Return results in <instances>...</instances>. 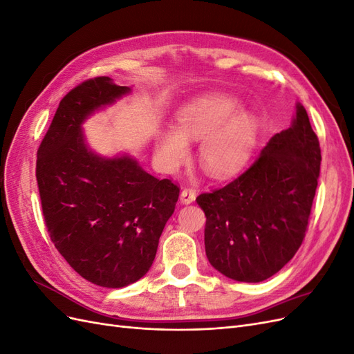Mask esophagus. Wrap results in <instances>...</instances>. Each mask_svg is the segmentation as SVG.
<instances>
[{"label":"esophagus","instance_id":"obj_1","mask_svg":"<svg viewBox=\"0 0 354 354\" xmlns=\"http://www.w3.org/2000/svg\"><path fill=\"white\" fill-rule=\"evenodd\" d=\"M195 199H196V192H195V189L185 187L183 190H181L180 201L183 202V203H192Z\"/></svg>","mask_w":354,"mask_h":354}]
</instances>
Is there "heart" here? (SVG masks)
<instances>
[{
	"mask_svg": "<svg viewBox=\"0 0 354 354\" xmlns=\"http://www.w3.org/2000/svg\"><path fill=\"white\" fill-rule=\"evenodd\" d=\"M238 102L229 95L212 94L196 99L178 113V128H168L158 138L156 152L168 169H176L189 153L187 140H202L199 162L212 177L232 176L250 159L259 120L239 112Z\"/></svg>",
	"mask_w": 354,
	"mask_h": 354,
	"instance_id": "heart-1",
	"label": "heart"
}]
</instances>
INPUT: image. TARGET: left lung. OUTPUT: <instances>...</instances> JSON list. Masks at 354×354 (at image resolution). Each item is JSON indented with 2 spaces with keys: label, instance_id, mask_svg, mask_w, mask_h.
<instances>
[{
  "label": "left lung",
  "instance_id": "left-lung-1",
  "mask_svg": "<svg viewBox=\"0 0 354 354\" xmlns=\"http://www.w3.org/2000/svg\"><path fill=\"white\" fill-rule=\"evenodd\" d=\"M320 146L303 104L292 125L224 187L201 194L205 252L214 269L239 282H261L292 259L306 236L320 171Z\"/></svg>",
  "mask_w": 354,
  "mask_h": 354
}]
</instances>
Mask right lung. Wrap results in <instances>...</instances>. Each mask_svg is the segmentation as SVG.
Returning <instances> with one entry per match:
<instances>
[{
	"instance_id": "right-lung-1",
	"label": "right lung",
	"mask_w": 354,
	"mask_h": 354,
	"mask_svg": "<svg viewBox=\"0 0 354 354\" xmlns=\"http://www.w3.org/2000/svg\"><path fill=\"white\" fill-rule=\"evenodd\" d=\"M130 93L109 77L84 81L59 103L37 155L42 216L51 242L88 282L122 288L143 277L180 189L131 156L103 158L88 149L81 124Z\"/></svg>"
}]
</instances>
